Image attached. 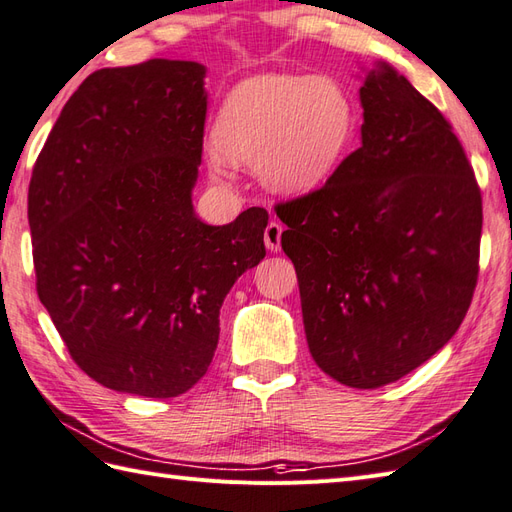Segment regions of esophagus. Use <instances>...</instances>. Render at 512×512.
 I'll return each instance as SVG.
<instances>
[{
  "instance_id": "esophagus-1",
  "label": "esophagus",
  "mask_w": 512,
  "mask_h": 512,
  "mask_svg": "<svg viewBox=\"0 0 512 512\" xmlns=\"http://www.w3.org/2000/svg\"><path fill=\"white\" fill-rule=\"evenodd\" d=\"M281 233H284V228H281V224H277V222H270L266 226L264 242H266V248L270 250V253H277V250L281 248Z\"/></svg>"
}]
</instances>
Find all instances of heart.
Instances as JSON below:
<instances>
[{"label": "heart", "instance_id": "obj_1", "mask_svg": "<svg viewBox=\"0 0 512 512\" xmlns=\"http://www.w3.org/2000/svg\"><path fill=\"white\" fill-rule=\"evenodd\" d=\"M356 110L341 83L328 76L259 72L233 85L215 121L206 169L217 182L233 180L237 165L277 193L323 187L347 154Z\"/></svg>", "mask_w": 512, "mask_h": 512}]
</instances>
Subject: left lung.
Returning <instances> with one entry per match:
<instances>
[{
    "label": "left lung",
    "instance_id": "1",
    "mask_svg": "<svg viewBox=\"0 0 512 512\" xmlns=\"http://www.w3.org/2000/svg\"><path fill=\"white\" fill-rule=\"evenodd\" d=\"M361 81V147L277 215L314 363L376 389L458 332L477 281L482 195L451 125L405 76L376 61Z\"/></svg>",
    "mask_w": 512,
    "mask_h": 512
}]
</instances>
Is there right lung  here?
<instances>
[{
  "label": "right lung",
  "mask_w": 512,
  "mask_h": 512,
  "mask_svg": "<svg viewBox=\"0 0 512 512\" xmlns=\"http://www.w3.org/2000/svg\"><path fill=\"white\" fill-rule=\"evenodd\" d=\"M206 68L96 70L43 145L28 189L37 292L72 361L107 389L173 398L209 369L220 308L266 255L268 213L193 209Z\"/></svg>",
  "instance_id": "right-lung-1"
}]
</instances>
